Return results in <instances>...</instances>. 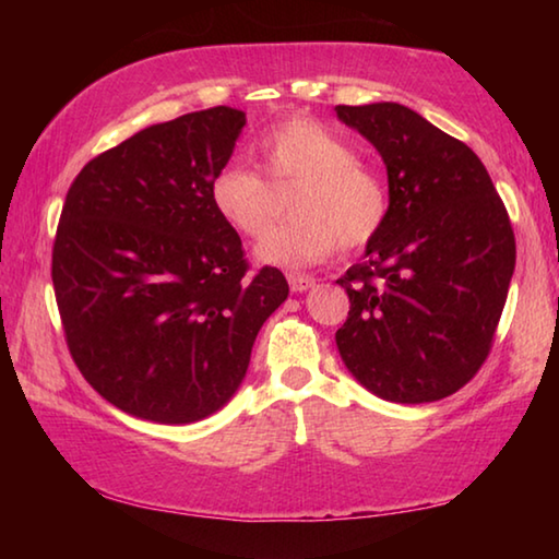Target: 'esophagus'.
Listing matches in <instances>:
<instances>
[{"label":"esophagus","instance_id":"esophagus-1","mask_svg":"<svg viewBox=\"0 0 559 559\" xmlns=\"http://www.w3.org/2000/svg\"><path fill=\"white\" fill-rule=\"evenodd\" d=\"M288 286H290L293 293H302V290L316 286V278L302 276V273H288Z\"/></svg>","mask_w":559,"mask_h":559}]
</instances>
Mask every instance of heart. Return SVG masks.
Instances as JSON below:
<instances>
[{
  "instance_id": "b5f03b06",
  "label": "heart",
  "mask_w": 559,
  "mask_h": 559,
  "mask_svg": "<svg viewBox=\"0 0 559 559\" xmlns=\"http://www.w3.org/2000/svg\"><path fill=\"white\" fill-rule=\"evenodd\" d=\"M259 163L273 187L298 182L288 197L290 222L271 229L257 246L269 266L300 269L335 251H357L374 241L390 219V185L357 150L310 118L273 126L257 145ZM210 202L236 234L257 239L273 219L271 189L241 165L212 177Z\"/></svg>"
}]
</instances>
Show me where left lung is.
Wrapping results in <instances>:
<instances>
[{"label":"left lung","instance_id":"obj_1","mask_svg":"<svg viewBox=\"0 0 559 559\" xmlns=\"http://www.w3.org/2000/svg\"><path fill=\"white\" fill-rule=\"evenodd\" d=\"M335 110L382 155L392 197L367 259L337 278L349 298L340 357L386 402L443 400L493 347L515 269L508 210L478 155L419 112L400 103Z\"/></svg>","mask_w":559,"mask_h":559}]
</instances>
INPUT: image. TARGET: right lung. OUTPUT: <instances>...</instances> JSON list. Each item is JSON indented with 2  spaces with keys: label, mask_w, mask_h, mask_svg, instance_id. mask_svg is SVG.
Listing matches in <instances>:
<instances>
[{
  "label": "right lung",
  "mask_w": 559,
  "mask_h": 559,
  "mask_svg": "<svg viewBox=\"0 0 559 559\" xmlns=\"http://www.w3.org/2000/svg\"><path fill=\"white\" fill-rule=\"evenodd\" d=\"M243 126L226 106L157 122L93 157L66 194L51 253L66 345L93 390L138 419L222 409L288 298L278 269L249 271L210 202Z\"/></svg>",
  "instance_id": "1"
}]
</instances>
